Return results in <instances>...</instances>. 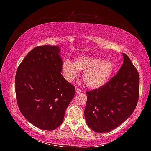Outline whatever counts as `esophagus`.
<instances>
[{
	"mask_svg": "<svg viewBox=\"0 0 151 151\" xmlns=\"http://www.w3.org/2000/svg\"><path fill=\"white\" fill-rule=\"evenodd\" d=\"M75 92L76 93H80L82 92V90L81 89H79L78 88H76L75 89Z\"/></svg>",
	"mask_w": 151,
	"mask_h": 151,
	"instance_id": "1",
	"label": "esophagus"
}]
</instances>
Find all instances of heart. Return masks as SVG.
<instances>
[{
  "mask_svg": "<svg viewBox=\"0 0 151 151\" xmlns=\"http://www.w3.org/2000/svg\"><path fill=\"white\" fill-rule=\"evenodd\" d=\"M62 70L65 78L72 82L83 73L85 84L91 89H98L104 86L111 77L115 66L111 60H104L94 56H81L73 63L65 60L62 64Z\"/></svg>",
  "mask_w": 151,
  "mask_h": 151,
  "instance_id": "1",
  "label": "heart"
}]
</instances>
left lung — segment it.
Masks as SVG:
<instances>
[{"label": "left lung", "mask_w": 151, "mask_h": 151, "mask_svg": "<svg viewBox=\"0 0 151 151\" xmlns=\"http://www.w3.org/2000/svg\"><path fill=\"white\" fill-rule=\"evenodd\" d=\"M117 74L102 87L87 91L84 115L96 132L116 129L132 114L138 101L139 76L127 54Z\"/></svg>", "instance_id": "left-lung-1"}]
</instances>
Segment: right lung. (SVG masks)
<instances>
[{
  "label": "right lung",
  "instance_id": "right-lung-1",
  "mask_svg": "<svg viewBox=\"0 0 151 151\" xmlns=\"http://www.w3.org/2000/svg\"><path fill=\"white\" fill-rule=\"evenodd\" d=\"M59 46L35 47L19 65L15 75L16 99L28 121L53 130L62 123L75 88L63 77Z\"/></svg>",
  "mask_w": 151,
  "mask_h": 151
}]
</instances>
